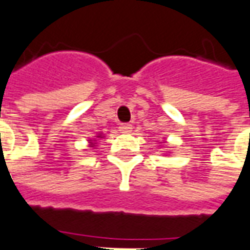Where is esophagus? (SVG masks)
I'll return each mask as SVG.
<instances>
[{
    "label": "esophagus",
    "mask_w": 250,
    "mask_h": 250,
    "mask_svg": "<svg viewBox=\"0 0 250 250\" xmlns=\"http://www.w3.org/2000/svg\"><path fill=\"white\" fill-rule=\"evenodd\" d=\"M119 128L123 134H128V132H131V130H132V125H127V123H123V125H120Z\"/></svg>",
    "instance_id": "obj_1"
}]
</instances>
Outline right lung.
Here are the masks:
<instances>
[{
	"mask_svg": "<svg viewBox=\"0 0 250 250\" xmlns=\"http://www.w3.org/2000/svg\"><path fill=\"white\" fill-rule=\"evenodd\" d=\"M101 136H102V135H98V138H101ZM90 144H91V147H94V144H95V143H92V142H90Z\"/></svg>",
	"mask_w": 250,
	"mask_h": 250,
	"instance_id": "obj_1",
	"label": "right lung"
}]
</instances>
